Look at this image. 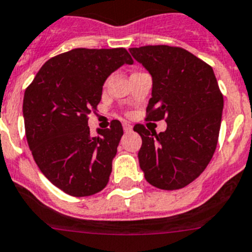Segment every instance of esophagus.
Returning a JSON list of instances; mask_svg holds the SVG:
<instances>
[{
    "label": "esophagus",
    "mask_w": 252,
    "mask_h": 252,
    "mask_svg": "<svg viewBox=\"0 0 252 252\" xmlns=\"http://www.w3.org/2000/svg\"><path fill=\"white\" fill-rule=\"evenodd\" d=\"M123 129H124V131H126V133H128V131H131L133 126H131L129 123H123Z\"/></svg>",
    "instance_id": "esophagus-1"
}]
</instances>
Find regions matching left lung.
Here are the masks:
<instances>
[{"mask_svg": "<svg viewBox=\"0 0 252 252\" xmlns=\"http://www.w3.org/2000/svg\"><path fill=\"white\" fill-rule=\"evenodd\" d=\"M130 54L153 79L146 121L167 122L159 134L143 124L134 126L142 137L140 168L154 187L180 189L193 182L212 159L223 95L212 67L182 47L148 45L131 47Z\"/></svg>", "mask_w": 252, "mask_h": 252, "instance_id": "obj_1", "label": "left lung"}]
</instances>
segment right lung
Here are the masks:
<instances>
[{
  "label": "right lung",
  "mask_w": 252,
  "mask_h": 252,
  "mask_svg": "<svg viewBox=\"0 0 252 252\" xmlns=\"http://www.w3.org/2000/svg\"><path fill=\"white\" fill-rule=\"evenodd\" d=\"M124 64H133L124 47L74 49L47 60L26 88L22 112L33 159L70 196H92L109 182L123 126L112 121L93 137L88 121L104 81Z\"/></svg>",
  "instance_id": "right-lung-1"
}]
</instances>
